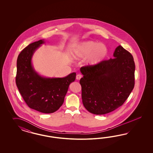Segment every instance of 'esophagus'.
Masks as SVG:
<instances>
[{
	"label": "esophagus",
	"instance_id": "obj_1",
	"mask_svg": "<svg viewBox=\"0 0 153 153\" xmlns=\"http://www.w3.org/2000/svg\"><path fill=\"white\" fill-rule=\"evenodd\" d=\"M81 77H82V75L81 74H77V76H76V79H81Z\"/></svg>",
	"mask_w": 153,
	"mask_h": 153
}]
</instances>
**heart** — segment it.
Listing matches in <instances>:
<instances>
[{
    "instance_id": "1",
    "label": "heart",
    "mask_w": 153,
    "mask_h": 153,
    "mask_svg": "<svg viewBox=\"0 0 153 153\" xmlns=\"http://www.w3.org/2000/svg\"><path fill=\"white\" fill-rule=\"evenodd\" d=\"M109 54V49L104 43L87 40L79 42L74 45L71 55L76 60L85 59V65L95 67L101 64Z\"/></svg>"
}]
</instances>
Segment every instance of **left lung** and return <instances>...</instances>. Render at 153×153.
<instances>
[{
    "instance_id": "left-lung-1",
    "label": "left lung",
    "mask_w": 153,
    "mask_h": 153,
    "mask_svg": "<svg viewBox=\"0 0 153 153\" xmlns=\"http://www.w3.org/2000/svg\"><path fill=\"white\" fill-rule=\"evenodd\" d=\"M113 56L97 66L80 68L83 106L94 114H105L120 107L134 88L135 65L131 54L119 45Z\"/></svg>"
}]
</instances>
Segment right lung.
<instances>
[{"mask_svg": "<svg viewBox=\"0 0 153 153\" xmlns=\"http://www.w3.org/2000/svg\"><path fill=\"white\" fill-rule=\"evenodd\" d=\"M44 39L29 44L19 54L17 60L16 82L19 91L30 108L43 113H52L60 108L70 83L76 74L65 77L42 76L33 68L32 58L37 49L45 43Z\"/></svg>", "mask_w": 153, "mask_h": 153, "instance_id": "obj_1", "label": "right lung"}]
</instances>
